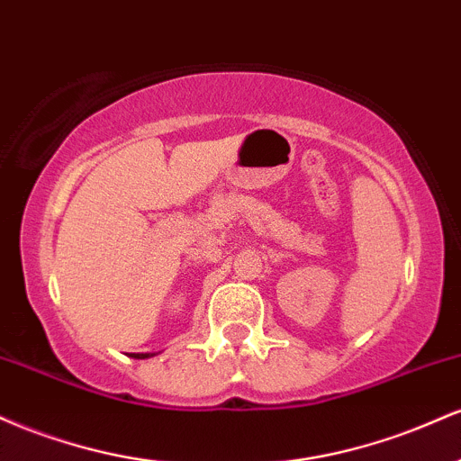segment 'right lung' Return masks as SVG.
<instances>
[{
    "label": "right lung",
    "mask_w": 461,
    "mask_h": 461,
    "mask_svg": "<svg viewBox=\"0 0 461 461\" xmlns=\"http://www.w3.org/2000/svg\"><path fill=\"white\" fill-rule=\"evenodd\" d=\"M153 353H131V357H136V359H145V357H151Z\"/></svg>",
    "instance_id": "obj_1"
}]
</instances>
